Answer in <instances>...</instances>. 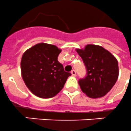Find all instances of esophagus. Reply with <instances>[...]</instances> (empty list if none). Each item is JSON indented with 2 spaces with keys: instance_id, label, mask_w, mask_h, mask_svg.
<instances>
[{
  "instance_id": "esophagus-1",
  "label": "esophagus",
  "mask_w": 131,
  "mask_h": 131,
  "mask_svg": "<svg viewBox=\"0 0 131 131\" xmlns=\"http://www.w3.org/2000/svg\"><path fill=\"white\" fill-rule=\"evenodd\" d=\"M71 74H72L73 76H76V71H75V70H72L71 71Z\"/></svg>"
}]
</instances>
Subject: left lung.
<instances>
[{"mask_svg":"<svg viewBox=\"0 0 131 131\" xmlns=\"http://www.w3.org/2000/svg\"><path fill=\"white\" fill-rule=\"evenodd\" d=\"M76 51L87 69L85 77L79 81L82 91L91 98L104 96L118 77L116 58L100 46L88 44L84 49H77Z\"/></svg>","mask_w":131,"mask_h":131,"instance_id":"8db88e82","label":"left lung"}]
</instances>
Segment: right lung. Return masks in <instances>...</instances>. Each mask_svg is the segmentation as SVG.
<instances>
[{"label":"right lung","instance_id":"obj_1","mask_svg":"<svg viewBox=\"0 0 131 131\" xmlns=\"http://www.w3.org/2000/svg\"><path fill=\"white\" fill-rule=\"evenodd\" d=\"M61 50L46 43L36 44L23 53L21 75L29 90L41 98H50L60 92L71 74L58 61Z\"/></svg>","mask_w":131,"mask_h":131}]
</instances>
